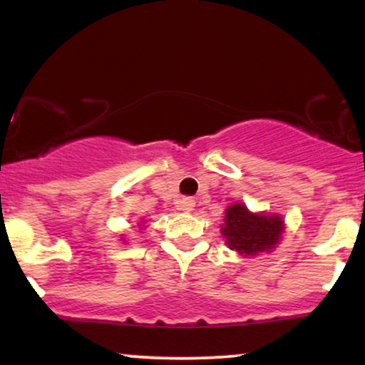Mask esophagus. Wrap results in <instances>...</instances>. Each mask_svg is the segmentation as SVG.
<instances>
[{
	"label": "esophagus",
	"mask_w": 365,
	"mask_h": 365,
	"mask_svg": "<svg viewBox=\"0 0 365 365\" xmlns=\"http://www.w3.org/2000/svg\"><path fill=\"white\" fill-rule=\"evenodd\" d=\"M194 206H196V201H194L192 197H182L181 201H179V209L184 212L194 211Z\"/></svg>",
	"instance_id": "1"
}]
</instances>
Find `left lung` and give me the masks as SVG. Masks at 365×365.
Returning <instances> with one entry per match:
<instances>
[{"mask_svg":"<svg viewBox=\"0 0 365 365\" xmlns=\"http://www.w3.org/2000/svg\"><path fill=\"white\" fill-rule=\"evenodd\" d=\"M286 222L281 214L252 212L246 204L236 202L226 209L221 236L231 251L242 257H256L272 252L281 242Z\"/></svg>","mask_w":365,"mask_h":365,"instance_id":"obj_1","label":"left lung"}]
</instances>
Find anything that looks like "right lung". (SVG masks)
I'll return each instance as SVG.
<instances>
[{
	"mask_svg": "<svg viewBox=\"0 0 365 365\" xmlns=\"http://www.w3.org/2000/svg\"><path fill=\"white\" fill-rule=\"evenodd\" d=\"M139 226H141V227H139V229H144V227H143V224H139ZM121 241H123V242H126V241H124L123 237H121Z\"/></svg>",
	"mask_w": 365,
	"mask_h": 365,
	"instance_id": "1",
	"label": "right lung"
}]
</instances>
